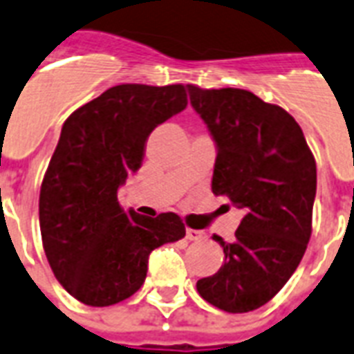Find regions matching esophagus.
I'll use <instances>...</instances> for the list:
<instances>
[{"label":"esophagus","mask_w":354,"mask_h":354,"mask_svg":"<svg viewBox=\"0 0 354 354\" xmlns=\"http://www.w3.org/2000/svg\"><path fill=\"white\" fill-rule=\"evenodd\" d=\"M186 238L188 240H192V242H201V240H205L207 238V232L205 231H197V229H186Z\"/></svg>","instance_id":"1"}]
</instances>
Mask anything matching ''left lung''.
I'll return each mask as SVG.
<instances>
[{"instance_id": "left-lung-1", "label": "left lung", "mask_w": 354, "mask_h": 354, "mask_svg": "<svg viewBox=\"0 0 354 354\" xmlns=\"http://www.w3.org/2000/svg\"><path fill=\"white\" fill-rule=\"evenodd\" d=\"M190 103L218 147L212 192L243 210L218 273L197 281L210 305L231 314L273 299L297 270L312 234L316 160L299 123L240 88L188 84Z\"/></svg>"}]
</instances>
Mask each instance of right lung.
<instances>
[{"label":"right lung","instance_id":"right-lung-1","mask_svg":"<svg viewBox=\"0 0 354 354\" xmlns=\"http://www.w3.org/2000/svg\"><path fill=\"white\" fill-rule=\"evenodd\" d=\"M188 105L183 84H118L66 120L44 175L40 232L57 281L88 306L138 292L155 248L186 234L175 212H125L118 188L142 166L147 136Z\"/></svg>","mask_w":354,"mask_h":354}]
</instances>
